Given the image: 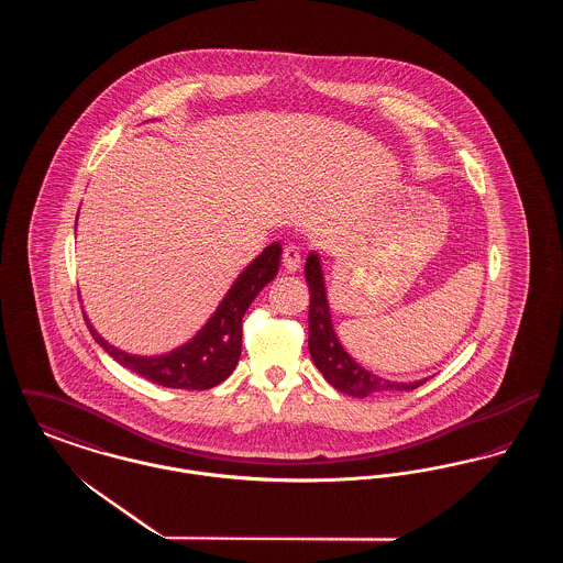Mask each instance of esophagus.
<instances>
[{
    "instance_id": "1",
    "label": "esophagus",
    "mask_w": 563,
    "mask_h": 563,
    "mask_svg": "<svg viewBox=\"0 0 563 563\" xmlns=\"http://www.w3.org/2000/svg\"><path fill=\"white\" fill-rule=\"evenodd\" d=\"M299 264H301L299 249L294 246V244H287V246L283 249V268L287 269V272H297Z\"/></svg>"
}]
</instances>
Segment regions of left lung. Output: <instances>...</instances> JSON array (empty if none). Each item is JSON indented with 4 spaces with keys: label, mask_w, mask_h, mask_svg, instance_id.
I'll return each instance as SVG.
<instances>
[{
    "label": "left lung",
    "mask_w": 563,
    "mask_h": 563,
    "mask_svg": "<svg viewBox=\"0 0 563 563\" xmlns=\"http://www.w3.org/2000/svg\"><path fill=\"white\" fill-rule=\"evenodd\" d=\"M306 280L310 287V312H308V349L314 365L324 375V379L338 388L340 393L365 399L375 393L384 390H413L422 386L427 379L420 382H390L379 375L367 372L361 367L346 350L342 349L333 324H331V312L329 301L324 291L322 280L321 260L317 253H310L306 260Z\"/></svg>",
    "instance_id": "1"
}]
</instances>
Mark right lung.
<instances>
[{
	"instance_id": "obj_1",
	"label": "right lung",
	"mask_w": 563,
	"mask_h": 563,
	"mask_svg": "<svg viewBox=\"0 0 563 563\" xmlns=\"http://www.w3.org/2000/svg\"><path fill=\"white\" fill-rule=\"evenodd\" d=\"M280 244L272 242L264 253L253 260L232 289L223 297L213 317L181 349L162 356H134L113 349L95 331L84 317L99 346L113 356L122 367L166 388L207 390L221 384L239 365L242 352V317L251 301L276 276L280 264Z\"/></svg>"
}]
</instances>
